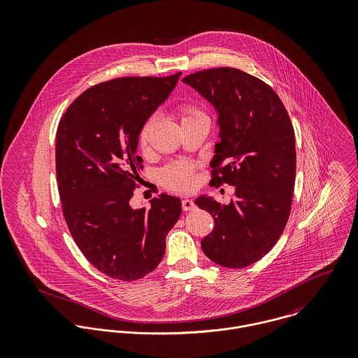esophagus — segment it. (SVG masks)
Returning <instances> with one entry per match:
<instances>
[{
	"label": "esophagus",
	"instance_id": "obj_1",
	"mask_svg": "<svg viewBox=\"0 0 358 358\" xmlns=\"http://www.w3.org/2000/svg\"><path fill=\"white\" fill-rule=\"evenodd\" d=\"M182 208H183V210H193L196 208V204L192 200H183Z\"/></svg>",
	"mask_w": 358,
	"mask_h": 358
}]
</instances>
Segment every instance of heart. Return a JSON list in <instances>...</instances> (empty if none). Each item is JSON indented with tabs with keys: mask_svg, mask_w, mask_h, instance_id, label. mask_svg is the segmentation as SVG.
<instances>
[{
	"mask_svg": "<svg viewBox=\"0 0 358 358\" xmlns=\"http://www.w3.org/2000/svg\"><path fill=\"white\" fill-rule=\"evenodd\" d=\"M182 111V118H193L197 115H201L203 113L192 106V104H183L180 107ZM153 128V120H148L143 127L141 128L139 132V146L141 149H146L149 143V136ZM159 179L165 187L173 192H189L196 185V175H194V166L189 162H173L166 165L165 168L161 169L159 172Z\"/></svg>",
	"mask_w": 358,
	"mask_h": 358,
	"instance_id": "heart-1",
	"label": "heart"
}]
</instances>
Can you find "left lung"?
Listing matches in <instances>:
<instances>
[{
	"mask_svg": "<svg viewBox=\"0 0 358 358\" xmlns=\"http://www.w3.org/2000/svg\"><path fill=\"white\" fill-rule=\"evenodd\" d=\"M182 81L219 115L210 182L236 186L229 205L206 196L194 201L215 220L201 248L223 267H247L274 247L288 222L296 173L294 127L273 88L238 69H209Z\"/></svg>",
	"mask_w": 358,
	"mask_h": 358,
	"instance_id": "8db88e82",
	"label": "left lung"
}]
</instances>
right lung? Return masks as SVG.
I'll use <instances>...</instances> for the list:
<instances>
[{
    "mask_svg": "<svg viewBox=\"0 0 358 358\" xmlns=\"http://www.w3.org/2000/svg\"><path fill=\"white\" fill-rule=\"evenodd\" d=\"M169 77H124L94 85L71 103L56 132V178L67 227L106 275L134 281L158 266L179 199L161 194L134 209L141 128L176 87Z\"/></svg>",
    "mask_w": 358,
    "mask_h": 358,
    "instance_id": "right-lung-1",
    "label": "right lung"
}]
</instances>
